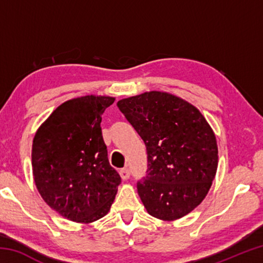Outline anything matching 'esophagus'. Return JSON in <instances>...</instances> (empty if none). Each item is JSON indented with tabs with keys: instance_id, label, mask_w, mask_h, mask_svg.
I'll list each match as a JSON object with an SVG mask.
<instances>
[{
	"instance_id": "34e87169",
	"label": "esophagus",
	"mask_w": 263,
	"mask_h": 263,
	"mask_svg": "<svg viewBox=\"0 0 263 263\" xmlns=\"http://www.w3.org/2000/svg\"><path fill=\"white\" fill-rule=\"evenodd\" d=\"M119 175H121L122 180L126 181L127 179H130V171H128L127 168H123V169H121V171H119Z\"/></svg>"
}]
</instances>
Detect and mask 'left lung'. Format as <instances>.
<instances>
[{
  "label": "left lung",
  "instance_id": "left-lung-1",
  "mask_svg": "<svg viewBox=\"0 0 263 263\" xmlns=\"http://www.w3.org/2000/svg\"><path fill=\"white\" fill-rule=\"evenodd\" d=\"M147 149V175L137 184L151 216L184 217L211 188L218 167L215 132L197 108L166 91H146L117 102Z\"/></svg>",
  "mask_w": 263,
  "mask_h": 263
}]
</instances>
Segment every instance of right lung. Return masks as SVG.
Returning <instances> with one entry per match:
<instances>
[{
  "instance_id": "obj_1",
  "label": "right lung",
  "mask_w": 263,
  "mask_h": 263,
  "mask_svg": "<svg viewBox=\"0 0 263 263\" xmlns=\"http://www.w3.org/2000/svg\"><path fill=\"white\" fill-rule=\"evenodd\" d=\"M115 97L86 95L64 102L38 127L32 174L48 206L70 221L90 224L109 212L121 184L102 137V115Z\"/></svg>"
}]
</instances>
